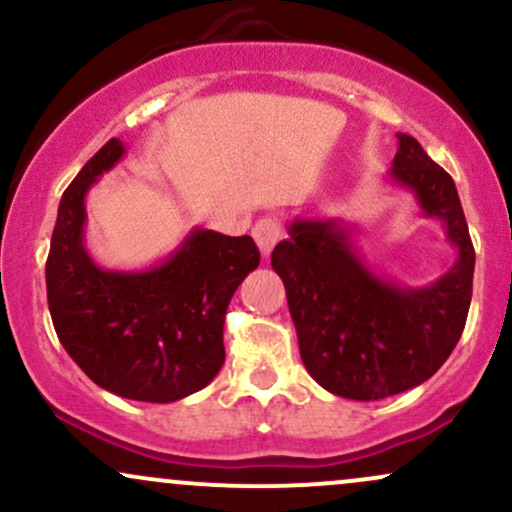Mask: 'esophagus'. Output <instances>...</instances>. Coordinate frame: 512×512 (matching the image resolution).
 Returning a JSON list of instances; mask_svg holds the SVG:
<instances>
[{
    "label": "esophagus",
    "mask_w": 512,
    "mask_h": 512,
    "mask_svg": "<svg viewBox=\"0 0 512 512\" xmlns=\"http://www.w3.org/2000/svg\"><path fill=\"white\" fill-rule=\"evenodd\" d=\"M281 233H284V228H281V221L274 219V216H264V219L252 226V238L260 245L262 255H269L274 250V245L281 240Z\"/></svg>",
    "instance_id": "obj_1"
}]
</instances>
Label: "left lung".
I'll use <instances>...</instances> for the list:
<instances>
[{"label":"left lung","mask_w":512,"mask_h":512,"mask_svg":"<svg viewBox=\"0 0 512 512\" xmlns=\"http://www.w3.org/2000/svg\"><path fill=\"white\" fill-rule=\"evenodd\" d=\"M392 180L445 223L457 262L426 289L380 279L334 221L298 219L272 252L303 366L332 395L370 402L426 383L460 342L472 303L474 245L455 182L409 134H397Z\"/></svg>","instance_id":"left-lung-1"}]
</instances>
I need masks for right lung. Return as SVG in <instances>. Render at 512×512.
Wrapping results in <instances>:
<instances>
[{"label":"right lung","instance_id":"right-lung-1","mask_svg":"<svg viewBox=\"0 0 512 512\" xmlns=\"http://www.w3.org/2000/svg\"><path fill=\"white\" fill-rule=\"evenodd\" d=\"M125 154L110 139L64 190L45 264L57 337L103 390L166 404L202 390L223 366V320L240 281L260 264L250 236L192 231L146 272H108L84 248L88 187Z\"/></svg>","mask_w":512,"mask_h":512}]
</instances>
